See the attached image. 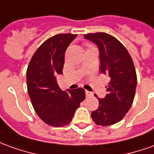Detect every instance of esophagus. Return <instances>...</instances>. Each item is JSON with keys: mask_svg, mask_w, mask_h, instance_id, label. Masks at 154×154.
<instances>
[{"mask_svg": "<svg viewBox=\"0 0 154 154\" xmlns=\"http://www.w3.org/2000/svg\"><path fill=\"white\" fill-rule=\"evenodd\" d=\"M85 95H86V96H87V97H89V96H91V95H92V93H91V91H85Z\"/></svg>", "mask_w": 154, "mask_h": 154, "instance_id": "esophagus-1", "label": "esophagus"}]
</instances>
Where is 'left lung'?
I'll use <instances>...</instances> for the list:
<instances>
[{
  "instance_id": "obj_1",
  "label": "left lung",
  "mask_w": 154,
  "mask_h": 154,
  "mask_svg": "<svg viewBox=\"0 0 154 154\" xmlns=\"http://www.w3.org/2000/svg\"><path fill=\"white\" fill-rule=\"evenodd\" d=\"M98 47L100 70L109 75L107 95L99 99V107L91 112L95 124L110 126L120 122L132 106L137 87L133 61L127 48L111 35L96 32L84 35Z\"/></svg>"
}]
</instances>
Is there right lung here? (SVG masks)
I'll return each instance as SVG.
<instances>
[{
  "instance_id": "add662e5",
  "label": "right lung",
  "mask_w": 154,
  "mask_h": 154,
  "mask_svg": "<svg viewBox=\"0 0 154 154\" xmlns=\"http://www.w3.org/2000/svg\"><path fill=\"white\" fill-rule=\"evenodd\" d=\"M76 34H57L39 47L26 70V85L36 113L48 125L63 127L70 122L85 98L82 88L62 91L56 76L63 74L64 54Z\"/></svg>"
}]
</instances>
